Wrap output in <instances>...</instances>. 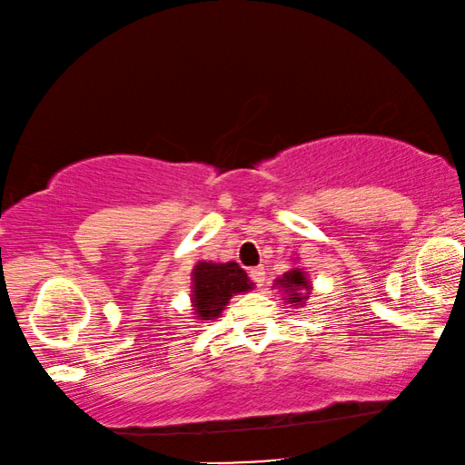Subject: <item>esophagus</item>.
Returning a JSON list of instances; mask_svg holds the SVG:
<instances>
[{"label": "esophagus", "instance_id": "esophagus-1", "mask_svg": "<svg viewBox=\"0 0 465 465\" xmlns=\"http://www.w3.org/2000/svg\"><path fill=\"white\" fill-rule=\"evenodd\" d=\"M251 279H252V283L263 285V281H266V270H263V266L251 268Z\"/></svg>", "mask_w": 465, "mask_h": 465}]
</instances>
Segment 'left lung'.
<instances>
[{
  "mask_svg": "<svg viewBox=\"0 0 465 465\" xmlns=\"http://www.w3.org/2000/svg\"><path fill=\"white\" fill-rule=\"evenodd\" d=\"M276 285L285 292V302H290L292 307L296 304H307L309 298V281L301 268H293L290 272H285L281 279H276Z\"/></svg>",
  "mask_w": 465,
  "mask_h": 465,
  "instance_id": "obj_1",
  "label": "left lung"
}]
</instances>
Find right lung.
Returning a JSON list of instances; mask_svg holds the SVG:
<instances>
[{
    "instance_id": "obj_1",
    "label": "right lung",
    "mask_w": 465,
    "mask_h": 465,
    "mask_svg": "<svg viewBox=\"0 0 465 465\" xmlns=\"http://www.w3.org/2000/svg\"><path fill=\"white\" fill-rule=\"evenodd\" d=\"M252 283L238 263L199 262L193 270V311L202 320H214L233 293L249 292Z\"/></svg>"
}]
</instances>
